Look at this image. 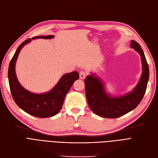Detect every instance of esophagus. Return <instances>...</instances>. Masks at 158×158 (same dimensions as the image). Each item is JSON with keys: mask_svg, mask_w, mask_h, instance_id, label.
Masks as SVG:
<instances>
[{"mask_svg": "<svg viewBox=\"0 0 158 158\" xmlns=\"http://www.w3.org/2000/svg\"><path fill=\"white\" fill-rule=\"evenodd\" d=\"M86 75H87V73L86 72H85V71H81V72H80L79 73V77L81 79H83L86 77Z\"/></svg>", "mask_w": 158, "mask_h": 158, "instance_id": "1", "label": "esophagus"}]
</instances>
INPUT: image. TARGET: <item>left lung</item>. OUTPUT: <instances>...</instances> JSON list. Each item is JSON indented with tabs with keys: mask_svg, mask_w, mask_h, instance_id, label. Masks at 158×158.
<instances>
[{
	"mask_svg": "<svg viewBox=\"0 0 158 158\" xmlns=\"http://www.w3.org/2000/svg\"><path fill=\"white\" fill-rule=\"evenodd\" d=\"M131 47L139 52L142 64V73L139 82L132 92L119 97L106 93L103 83L94 74L85 79V94L89 106L93 112L106 118H117L134 110L143 98L149 79L148 64L140 44L131 40Z\"/></svg>",
	"mask_w": 158,
	"mask_h": 158,
	"instance_id": "obj_1",
	"label": "left lung"
}]
</instances>
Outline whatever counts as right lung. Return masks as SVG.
I'll return each instance as SVG.
<instances>
[{
	"instance_id": "right-lung-1",
	"label": "right lung",
	"mask_w": 158,
	"mask_h": 158,
	"mask_svg": "<svg viewBox=\"0 0 158 158\" xmlns=\"http://www.w3.org/2000/svg\"><path fill=\"white\" fill-rule=\"evenodd\" d=\"M54 35L37 36L25 40L17 48L8 67V81L12 98L16 104L25 112L37 118H48L56 115L62 109L64 98L72 85L79 79L77 72L64 74L59 82L50 91L44 94H35L25 89L19 84L15 72V65L21 49L32 39H50Z\"/></svg>"
}]
</instances>
